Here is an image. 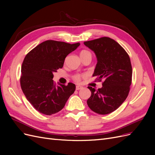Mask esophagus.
I'll return each mask as SVG.
<instances>
[{
  "instance_id": "esophagus-1",
  "label": "esophagus",
  "mask_w": 155,
  "mask_h": 155,
  "mask_svg": "<svg viewBox=\"0 0 155 155\" xmlns=\"http://www.w3.org/2000/svg\"><path fill=\"white\" fill-rule=\"evenodd\" d=\"M83 87H81V86H76V90L77 91H79V90H80V89H81Z\"/></svg>"
}]
</instances>
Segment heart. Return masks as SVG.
I'll list each match as a JSON object with an SVG mask.
<instances>
[{"label": "heart", "mask_w": 155, "mask_h": 155, "mask_svg": "<svg viewBox=\"0 0 155 155\" xmlns=\"http://www.w3.org/2000/svg\"><path fill=\"white\" fill-rule=\"evenodd\" d=\"M87 56H89V57L92 58V54L90 52V51L88 50H83L81 51V52H80L81 58H83V57H87ZM83 76H82V75H81V74H76L74 76V79L76 81L79 82V81H80L81 79Z\"/></svg>", "instance_id": "heart-1"}]
</instances>
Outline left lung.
Segmentation results:
<instances>
[{
    "label": "left lung",
    "mask_w": 155,
    "mask_h": 155,
    "mask_svg": "<svg viewBox=\"0 0 155 155\" xmlns=\"http://www.w3.org/2000/svg\"><path fill=\"white\" fill-rule=\"evenodd\" d=\"M84 45L96 55L97 63L93 76L97 81H103V87L97 91L88 87L92 94L87 105L96 113H111L129 94L133 73L129 56L122 46L109 37L85 41Z\"/></svg>",
    "instance_id": "obj_1"
}]
</instances>
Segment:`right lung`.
I'll list each match as a JSON object with an SVG mask.
<instances>
[{"instance_id":"right-lung-1","label":"right lung","mask_w":155,"mask_h":155,"mask_svg":"<svg viewBox=\"0 0 155 155\" xmlns=\"http://www.w3.org/2000/svg\"><path fill=\"white\" fill-rule=\"evenodd\" d=\"M79 45L48 40L26 55L21 67V87L27 100L40 113H57L76 90L74 83L57 86L52 79L54 73L63 67L67 56Z\"/></svg>"}]
</instances>
